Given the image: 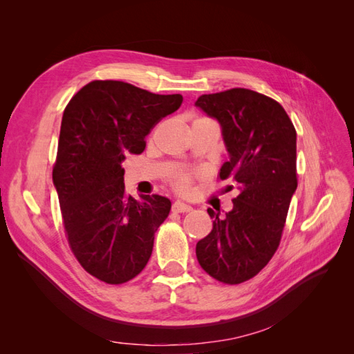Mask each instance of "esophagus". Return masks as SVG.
<instances>
[{
    "label": "esophagus",
    "instance_id": "1",
    "mask_svg": "<svg viewBox=\"0 0 354 354\" xmlns=\"http://www.w3.org/2000/svg\"><path fill=\"white\" fill-rule=\"evenodd\" d=\"M173 211L174 212H189V211H192V207L187 205V203H185V202H181V201H176L173 203Z\"/></svg>",
    "mask_w": 354,
    "mask_h": 354
}]
</instances>
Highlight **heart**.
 Returning a JSON list of instances; mask_svg holds the SVG:
<instances>
[{
	"label": "heart",
	"mask_w": 354,
	"mask_h": 354,
	"mask_svg": "<svg viewBox=\"0 0 354 354\" xmlns=\"http://www.w3.org/2000/svg\"><path fill=\"white\" fill-rule=\"evenodd\" d=\"M174 186L180 194H189L190 192V176L189 174H178L174 180Z\"/></svg>",
	"instance_id": "b5f03b06"
}]
</instances>
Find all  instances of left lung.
<instances>
[{"label":"left lung","mask_w":354,"mask_h":354,"mask_svg":"<svg viewBox=\"0 0 354 354\" xmlns=\"http://www.w3.org/2000/svg\"><path fill=\"white\" fill-rule=\"evenodd\" d=\"M221 125L229 160L220 178L239 187L232 211L214 218L196 243L201 267L211 277L238 285L259 274L281 243L297 189V131L276 100L248 88L202 94L195 103Z\"/></svg>","instance_id":"1"}]
</instances>
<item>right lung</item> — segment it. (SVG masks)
I'll return each instance as SVG.
<instances>
[{
    "mask_svg": "<svg viewBox=\"0 0 354 354\" xmlns=\"http://www.w3.org/2000/svg\"><path fill=\"white\" fill-rule=\"evenodd\" d=\"M181 94H155L122 81H91L73 95L53 167L63 226L84 270L109 285L140 273L171 201L127 196L122 160L142 153L152 128L176 112Z\"/></svg>",
    "mask_w": 354,
    "mask_h": 354,
    "instance_id": "add662e5",
    "label": "right lung"
}]
</instances>
